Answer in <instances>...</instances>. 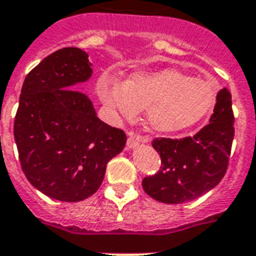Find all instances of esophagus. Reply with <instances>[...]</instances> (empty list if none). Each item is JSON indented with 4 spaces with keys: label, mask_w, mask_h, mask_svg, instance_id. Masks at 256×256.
<instances>
[{
    "label": "esophagus",
    "mask_w": 256,
    "mask_h": 256,
    "mask_svg": "<svg viewBox=\"0 0 256 256\" xmlns=\"http://www.w3.org/2000/svg\"><path fill=\"white\" fill-rule=\"evenodd\" d=\"M149 142V137H144V136H136V134L130 133L128 138V149H134L138 144H148Z\"/></svg>",
    "instance_id": "obj_1"
}]
</instances>
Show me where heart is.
Masks as SVG:
<instances>
[{
  "label": "heart",
  "mask_w": 256,
  "mask_h": 256,
  "mask_svg": "<svg viewBox=\"0 0 256 256\" xmlns=\"http://www.w3.org/2000/svg\"><path fill=\"white\" fill-rule=\"evenodd\" d=\"M100 102L120 118L133 119L145 110L144 120L154 133H178L196 126L212 114L218 90L205 78L175 68L136 70L119 80L104 73L96 82Z\"/></svg>",
  "instance_id": "obj_1"
}]
</instances>
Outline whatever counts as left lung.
<instances>
[{
    "label": "left lung",
    "mask_w": 256,
    "mask_h": 256,
    "mask_svg": "<svg viewBox=\"0 0 256 256\" xmlns=\"http://www.w3.org/2000/svg\"><path fill=\"white\" fill-rule=\"evenodd\" d=\"M234 136L232 96L222 88L209 124L194 137L153 141V148L162 157V168L156 175L144 179L145 192L153 200L172 205L206 194L224 178Z\"/></svg>",
    "instance_id": "8db88e82"
}]
</instances>
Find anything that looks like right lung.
Here are the masks:
<instances>
[{
    "label": "right lung",
    "mask_w": 256,
    "mask_h": 256,
    "mask_svg": "<svg viewBox=\"0 0 256 256\" xmlns=\"http://www.w3.org/2000/svg\"><path fill=\"white\" fill-rule=\"evenodd\" d=\"M92 76L77 47L52 52L24 80L14 118L22 172L52 200L78 202L99 190L107 162L122 152L126 134L102 122L90 99L70 90Z\"/></svg>",
    "instance_id": "right-lung-1"
}]
</instances>
